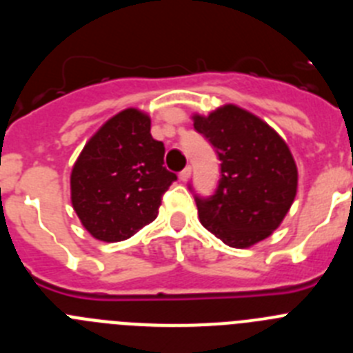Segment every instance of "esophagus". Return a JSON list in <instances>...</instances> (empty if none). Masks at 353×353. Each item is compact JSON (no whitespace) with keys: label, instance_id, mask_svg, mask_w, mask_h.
Returning <instances> with one entry per match:
<instances>
[{"label":"esophagus","instance_id":"34e87169","mask_svg":"<svg viewBox=\"0 0 353 353\" xmlns=\"http://www.w3.org/2000/svg\"><path fill=\"white\" fill-rule=\"evenodd\" d=\"M191 173H192L191 166H187V168H185V170H183V171H182V173H180V174H179V176H180V180H182V182H187V180L191 179Z\"/></svg>","mask_w":353,"mask_h":353}]
</instances>
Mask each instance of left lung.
<instances>
[{"mask_svg": "<svg viewBox=\"0 0 353 353\" xmlns=\"http://www.w3.org/2000/svg\"><path fill=\"white\" fill-rule=\"evenodd\" d=\"M192 121L221 161L217 191L196 196L199 221L230 248H251L279 228L297 194L292 152L267 121L235 104Z\"/></svg>", "mask_w": 353, "mask_h": 353, "instance_id": "obj_1", "label": "left lung"}]
</instances>
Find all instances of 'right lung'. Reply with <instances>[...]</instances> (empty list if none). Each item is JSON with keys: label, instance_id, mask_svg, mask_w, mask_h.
Returning a JSON list of instances; mask_svg holds the SVG:
<instances>
[{"label": "right lung", "instance_id": "1", "mask_svg": "<svg viewBox=\"0 0 353 353\" xmlns=\"http://www.w3.org/2000/svg\"><path fill=\"white\" fill-rule=\"evenodd\" d=\"M174 180L148 114L123 109L93 134L72 168V207L93 239L121 242L157 217Z\"/></svg>", "mask_w": 353, "mask_h": 353}]
</instances>
